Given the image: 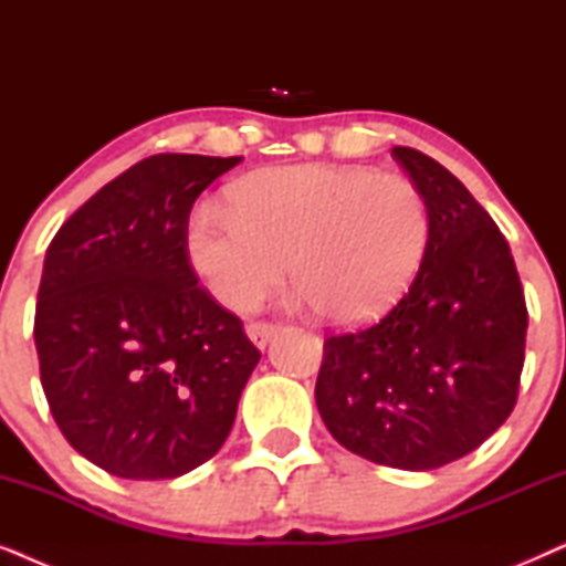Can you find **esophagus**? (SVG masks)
<instances>
[{
    "mask_svg": "<svg viewBox=\"0 0 566 566\" xmlns=\"http://www.w3.org/2000/svg\"><path fill=\"white\" fill-rule=\"evenodd\" d=\"M277 329H281V327H277V324H273V322H250V324H247V335H250V339L260 347V350H265L270 339L277 335Z\"/></svg>",
    "mask_w": 566,
    "mask_h": 566,
    "instance_id": "34e87169",
    "label": "esophagus"
}]
</instances>
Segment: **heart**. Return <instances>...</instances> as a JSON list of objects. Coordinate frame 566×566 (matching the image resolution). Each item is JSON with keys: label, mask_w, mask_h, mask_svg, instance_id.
Returning <instances> with one entry per match:
<instances>
[{"label": "heart", "mask_w": 566, "mask_h": 566, "mask_svg": "<svg viewBox=\"0 0 566 566\" xmlns=\"http://www.w3.org/2000/svg\"><path fill=\"white\" fill-rule=\"evenodd\" d=\"M428 239V200L409 177L339 165L262 169L231 190V208H192L185 231L190 265L219 304L258 306L291 258L298 298L332 324L397 304Z\"/></svg>", "instance_id": "1"}]
</instances>
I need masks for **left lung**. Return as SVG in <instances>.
Wrapping results in <instances>:
<instances>
[{
  "label": "left lung",
  "mask_w": 566,
  "mask_h": 566,
  "mask_svg": "<svg viewBox=\"0 0 566 566\" xmlns=\"http://www.w3.org/2000/svg\"><path fill=\"white\" fill-rule=\"evenodd\" d=\"M430 239L399 304L324 339L316 407L332 438L384 467L430 471L484 443L517 401L528 308L507 239L443 165L394 146Z\"/></svg>",
  "instance_id": "1"
}]
</instances>
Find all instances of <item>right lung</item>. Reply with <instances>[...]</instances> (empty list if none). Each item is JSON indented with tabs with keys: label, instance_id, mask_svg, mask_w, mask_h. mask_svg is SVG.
<instances>
[{
	"label": "right lung",
	"instance_id": "1",
	"mask_svg": "<svg viewBox=\"0 0 566 566\" xmlns=\"http://www.w3.org/2000/svg\"><path fill=\"white\" fill-rule=\"evenodd\" d=\"M242 157L154 154L56 231L35 304L59 430L120 479H175L227 440L260 350L190 265L196 198Z\"/></svg>",
	"mask_w": 566,
	"mask_h": 566
}]
</instances>
